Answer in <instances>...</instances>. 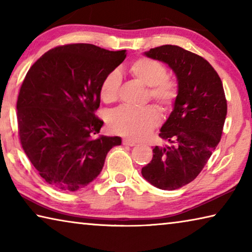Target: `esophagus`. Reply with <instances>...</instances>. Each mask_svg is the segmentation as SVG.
<instances>
[{
  "mask_svg": "<svg viewBox=\"0 0 252 252\" xmlns=\"http://www.w3.org/2000/svg\"><path fill=\"white\" fill-rule=\"evenodd\" d=\"M122 143L125 144V146H127V147H133L136 144L135 141H133V140H130V139H123Z\"/></svg>",
  "mask_w": 252,
  "mask_h": 252,
  "instance_id": "1",
  "label": "esophagus"
}]
</instances>
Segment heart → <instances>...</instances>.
Returning a JSON list of instances; mask_svg holds the SVG:
<instances>
[{"label": "heart", "mask_w": 252, "mask_h": 252, "mask_svg": "<svg viewBox=\"0 0 252 252\" xmlns=\"http://www.w3.org/2000/svg\"><path fill=\"white\" fill-rule=\"evenodd\" d=\"M129 71L134 79L149 87L150 99L163 110L171 108L178 96V84L168 78L163 64L153 59L140 58L131 63ZM121 81V73L118 70L111 71L102 80L100 95L105 103H113L118 100ZM108 123L114 133L132 140H140L159 125L160 114L152 105L142 109L121 106L110 113Z\"/></svg>", "instance_id": "obj_1"}]
</instances>
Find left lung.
Instances as JSON below:
<instances>
[{
    "label": "left lung",
    "instance_id": "8db88e82",
    "mask_svg": "<svg viewBox=\"0 0 252 252\" xmlns=\"http://www.w3.org/2000/svg\"><path fill=\"white\" fill-rule=\"evenodd\" d=\"M176 75L178 96L159 136L170 144L153 149L142 177L161 190H176L197 178L220 142L227 100L219 75L207 60L177 45L143 53Z\"/></svg>",
    "mask_w": 252,
    "mask_h": 252
}]
</instances>
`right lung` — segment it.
<instances>
[{
    "label": "right lung",
    "instance_id": "obj_1",
    "mask_svg": "<svg viewBox=\"0 0 252 252\" xmlns=\"http://www.w3.org/2000/svg\"><path fill=\"white\" fill-rule=\"evenodd\" d=\"M126 51L67 44L44 53L29 70L16 103L25 155L50 186L76 191L99 176L120 136L97 134L95 117L104 76L125 61Z\"/></svg>",
    "mask_w": 252,
    "mask_h": 252
}]
</instances>
